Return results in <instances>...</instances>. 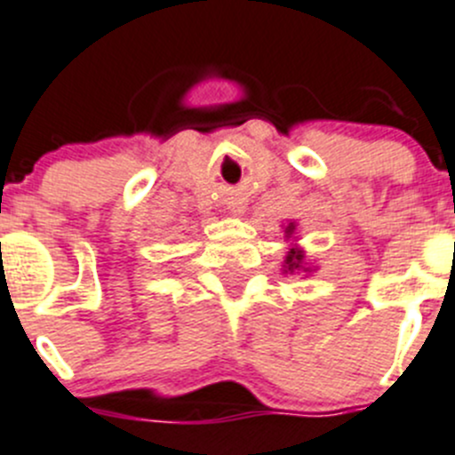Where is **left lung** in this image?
Masks as SVG:
<instances>
[{"mask_svg":"<svg viewBox=\"0 0 455 455\" xmlns=\"http://www.w3.org/2000/svg\"><path fill=\"white\" fill-rule=\"evenodd\" d=\"M295 230V225H290L288 232ZM285 266H288V270L285 272H292V270H301L304 267V252L301 250H290L288 257H285Z\"/></svg>","mask_w":455,"mask_h":455,"instance_id":"1","label":"left lung"}]
</instances>
